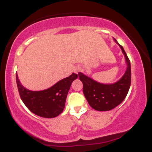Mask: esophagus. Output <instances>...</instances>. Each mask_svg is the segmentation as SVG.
<instances>
[{"label":"esophagus","instance_id":"esophagus-1","mask_svg":"<svg viewBox=\"0 0 152 152\" xmlns=\"http://www.w3.org/2000/svg\"><path fill=\"white\" fill-rule=\"evenodd\" d=\"M74 71H75V73H76V74H78V73L80 71V69L78 67L76 68V69H74Z\"/></svg>","mask_w":152,"mask_h":152}]
</instances>
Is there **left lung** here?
Listing matches in <instances>:
<instances>
[{
  "label": "left lung",
  "mask_w": 152,
  "mask_h": 152,
  "mask_svg": "<svg viewBox=\"0 0 152 152\" xmlns=\"http://www.w3.org/2000/svg\"><path fill=\"white\" fill-rule=\"evenodd\" d=\"M119 46L125 56L127 68L124 76L111 84H104L94 81L82 73H78V77L83 83V92L88 104L94 109L106 111L114 109L126 98L131 85V64L126 52L121 45Z\"/></svg>",
  "instance_id": "8db88e82"
}]
</instances>
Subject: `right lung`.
<instances>
[{
    "instance_id": "obj_1",
    "label": "right lung",
    "mask_w": 152,
    "mask_h": 152,
    "mask_svg": "<svg viewBox=\"0 0 152 152\" xmlns=\"http://www.w3.org/2000/svg\"><path fill=\"white\" fill-rule=\"evenodd\" d=\"M77 78L78 75L74 73L49 88L36 91L24 88L17 74L16 83L20 99L31 112L41 117L54 118L64 111L71 83Z\"/></svg>"
}]
</instances>
